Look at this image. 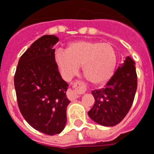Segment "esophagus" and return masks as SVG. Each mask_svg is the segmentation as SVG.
Wrapping results in <instances>:
<instances>
[{
  "mask_svg": "<svg viewBox=\"0 0 154 154\" xmlns=\"http://www.w3.org/2000/svg\"><path fill=\"white\" fill-rule=\"evenodd\" d=\"M85 90H86V88H85L84 83L82 82H79V81H77L74 83H72V87L68 91L67 97L70 100L77 99L80 97V94L85 92Z\"/></svg>",
  "mask_w": 154,
  "mask_h": 154,
  "instance_id": "obj_1",
  "label": "esophagus"
}]
</instances>
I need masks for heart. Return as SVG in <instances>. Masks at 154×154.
<instances>
[{
  "label": "heart",
  "instance_id": "obj_1",
  "mask_svg": "<svg viewBox=\"0 0 154 154\" xmlns=\"http://www.w3.org/2000/svg\"><path fill=\"white\" fill-rule=\"evenodd\" d=\"M54 59L65 79H72L82 66L85 78L94 85L107 82L114 74L118 62L116 51L110 43L88 40L69 44L66 51L57 50Z\"/></svg>",
  "mask_w": 154,
  "mask_h": 154
}]
</instances>
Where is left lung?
<instances>
[{"label": "left lung", "mask_w": 154, "mask_h": 154, "mask_svg": "<svg viewBox=\"0 0 154 154\" xmlns=\"http://www.w3.org/2000/svg\"><path fill=\"white\" fill-rule=\"evenodd\" d=\"M128 57L104 88L93 90L95 103L88 112L94 122L106 127L118 124L132 107L137 87L136 67Z\"/></svg>", "instance_id": "left-lung-1"}]
</instances>
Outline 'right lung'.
<instances>
[{"label":"right lung","instance_id":"add662e5","mask_svg":"<svg viewBox=\"0 0 154 154\" xmlns=\"http://www.w3.org/2000/svg\"><path fill=\"white\" fill-rule=\"evenodd\" d=\"M57 42L53 35L34 42L21 57L14 76L21 115L33 128L47 135L64 129L70 103L66 95L68 84L55 62L53 47Z\"/></svg>","mask_w":154,"mask_h":154}]
</instances>
